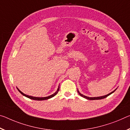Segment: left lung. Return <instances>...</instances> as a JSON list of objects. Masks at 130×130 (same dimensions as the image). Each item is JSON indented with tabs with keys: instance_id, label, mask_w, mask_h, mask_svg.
<instances>
[{
	"instance_id": "obj_1",
	"label": "left lung",
	"mask_w": 130,
	"mask_h": 130,
	"mask_svg": "<svg viewBox=\"0 0 130 130\" xmlns=\"http://www.w3.org/2000/svg\"><path fill=\"white\" fill-rule=\"evenodd\" d=\"M115 90H114V91H112V92H110V93L106 95L102 96H99V97H88V96H84V95H83V94H80V92H79V91H78V90H77V92H78V93H79V94L80 95V96H82V97H83V98H86V99H87V100H101V99H104V98H106L107 96H108L109 95H110L111 94H112L113 92H114L115 91Z\"/></svg>"
}]
</instances>
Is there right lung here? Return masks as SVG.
Wrapping results in <instances>:
<instances>
[{"instance_id":"right-lung-1","label":"right lung","mask_w":130,"mask_h":130,"mask_svg":"<svg viewBox=\"0 0 130 130\" xmlns=\"http://www.w3.org/2000/svg\"><path fill=\"white\" fill-rule=\"evenodd\" d=\"M17 89H18V88H17ZM59 87L58 88L57 91L56 92H55L54 94H52V95H51L48 96H46V97H42V98H40V97H34V96H29V95H27L25 94H24V93H23V92L21 91L19 89H18V91H19V92H20V93L21 94L23 95H24L25 96H26V97H27V98H29L31 99V100H37V101L46 100H48V99H50V98H52V97H53V96H55V95H56V94L58 93V91H59Z\"/></svg>"}]
</instances>
